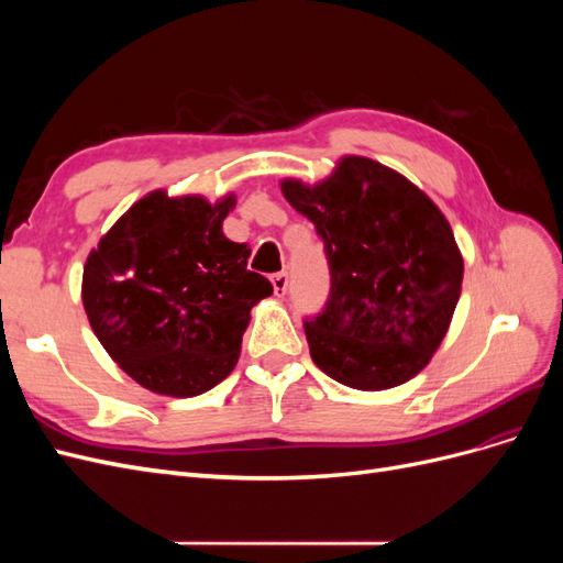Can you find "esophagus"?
Listing matches in <instances>:
<instances>
[{"label": "esophagus", "instance_id": "esophagus-1", "mask_svg": "<svg viewBox=\"0 0 563 563\" xmlns=\"http://www.w3.org/2000/svg\"><path fill=\"white\" fill-rule=\"evenodd\" d=\"M269 282H272V288H275V296L277 298L286 296V288H288V275H286V272H277V275L269 277Z\"/></svg>", "mask_w": 563, "mask_h": 563}]
</instances>
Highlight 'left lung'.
Wrapping results in <instances>:
<instances>
[{"label": "left lung", "instance_id": "1", "mask_svg": "<svg viewBox=\"0 0 563 563\" xmlns=\"http://www.w3.org/2000/svg\"><path fill=\"white\" fill-rule=\"evenodd\" d=\"M282 192L323 242L331 291L305 317L312 362L354 389L411 380L444 340L463 286V255L432 199L391 168L340 159L331 178Z\"/></svg>", "mask_w": 563, "mask_h": 563}]
</instances>
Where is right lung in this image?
<instances>
[{
	"label": "right lung",
	"instance_id": "add662e5",
	"mask_svg": "<svg viewBox=\"0 0 563 563\" xmlns=\"http://www.w3.org/2000/svg\"><path fill=\"white\" fill-rule=\"evenodd\" d=\"M201 197L150 192L117 220L84 267L81 300L100 345L143 387L195 397L230 376L249 312L272 284L246 267L251 249L230 242Z\"/></svg>",
	"mask_w": 563,
	"mask_h": 563
}]
</instances>
